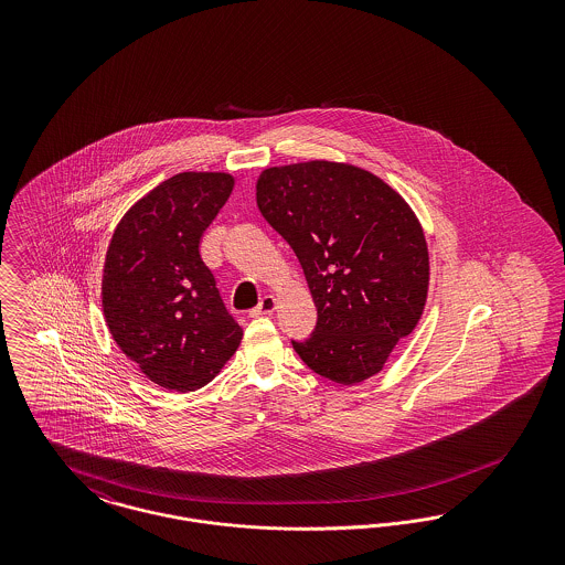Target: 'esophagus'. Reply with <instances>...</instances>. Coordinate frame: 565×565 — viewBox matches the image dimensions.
<instances>
[{
	"label": "esophagus",
	"mask_w": 565,
	"mask_h": 565,
	"mask_svg": "<svg viewBox=\"0 0 565 565\" xmlns=\"http://www.w3.org/2000/svg\"><path fill=\"white\" fill-rule=\"evenodd\" d=\"M275 307H277V298H275V296H265V298L260 300V305H258V307H254V309L249 311V316H252V318H258V316H273Z\"/></svg>",
	"instance_id": "esophagus-1"
}]
</instances>
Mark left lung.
Wrapping results in <instances>:
<instances>
[{"label": "left lung", "instance_id": "1", "mask_svg": "<svg viewBox=\"0 0 565 565\" xmlns=\"http://www.w3.org/2000/svg\"><path fill=\"white\" fill-rule=\"evenodd\" d=\"M256 203L295 249L318 309L311 339L292 341L300 360L341 385L381 373L430 286L426 235L403 194L358 164L307 161L265 169Z\"/></svg>", "mask_w": 565, "mask_h": 565}]
</instances>
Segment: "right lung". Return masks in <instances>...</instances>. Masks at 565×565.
Masks as SVG:
<instances>
[{"label": "right lung", "mask_w": 565, "mask_h": 565, "mask_svg": "<svg viewBox=\"0 0 565 565\" xmlns=\"http://www.w3.org/2000/svg\"><path fill=\"white\" fill-rule=\"evenodd\" d=\"M235 178L184 171L143 194L114 228L102 305L109 334L139 371L169 392L207 385L243 339L199 245Z\"/></svg>", "instance_id": "obj_1"}]
</instances>
